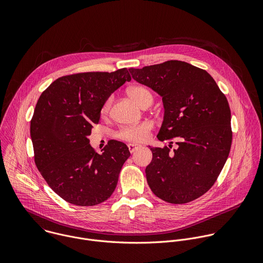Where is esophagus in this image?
Wrapping results in <instances>:
<instances>
[{
	"mask_svg": "<svg viewBox=\"0 0 263 263\" xmlns=\"http://www.w3.org/2000/svg\"><path fill=\"white\" fill-rule=\"evenodd\" d=\"M141 145L140 144H138V143H129L128 144V147H129V151L131 152V153H133V152H135L136 149H138L139 147H140Z\"/></svg>",
	"mask_w": 263,
	"mask_h": 263,
	"instance_id": "34e87169",
	"label": "esophagus"
}]
</instances>
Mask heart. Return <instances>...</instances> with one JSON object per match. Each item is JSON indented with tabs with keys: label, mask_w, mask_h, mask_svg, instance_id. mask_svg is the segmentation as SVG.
I'll list each match as a JSON object with an SVG mask.
<instances>
[{
	"label": "heart",
	"mask_w": 263,
	"mask_h": 263,
	"mask_svg": "<svg viewBox=\"0 0 263 263\" xmlns=\"http://www.w3.org/2000/svg\"><path fill=\"white\" fill-rule=\"evenodd\" d=\"M128 96L140 107H142L143 105L149 103L151 104L153 101V97L152 93L149 92V90H147L145 87L142 86H132L128 89ZM110 104H111V100L108 99L101 108V116L102 117H106L109 112L110 109ZM152 130V125L144 122V123H140L138 125L135 126H129V127H125L122 128L119 132H118V137L123 139V140H127V141H132V142H139V141H143L147 138L149 131Z\"/></svg>",
	"instance_id": "obj_1"
}]
</instances>
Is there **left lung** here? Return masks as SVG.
I'll list each match as a JSON object with an SVG mask.
<instances>
[{"mask_svg": "<svg viewBox=\"0 0 263 263\" xmlns=\"http://www.w3.org/2000/svg\"><path fill=\"white\" fill-rule=\"evenodd\" d=\"M132 78L156 91L164 107L158 139L177 138L178 148L151 147L145 167L149 189L172 204L192 202L207 193L230 153L231 111L210 74L184 61L129 68ZM173 143V142H172Z\"/></svg>", "mask_w": 263, "mask_h": 263, "instance_id": "8db88e82", "label": "left lung"}]
</instances>
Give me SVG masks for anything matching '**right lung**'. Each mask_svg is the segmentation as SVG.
I'll use <instances>...</instances> for the list:
<instances>
[{
    "mask_svg": "<svg viewBox=\"0 0 263 263\" xmlns=\"http://www.w3.org/2000/svg\"><path fill=\"white\" fill-rule=\"evenodd\" d=\"M131 77L127 68L63 76L40 97L30 134L35 164L51 189L77 206H95L115 192L128 146L110 140L97 153L88 136L102 105Z\"/></svg>",
    "mask_w": 263,
    "mask_h": 263,
    "instance_id": "obj_1",
    "label": "right lung"
}]
</instances>
